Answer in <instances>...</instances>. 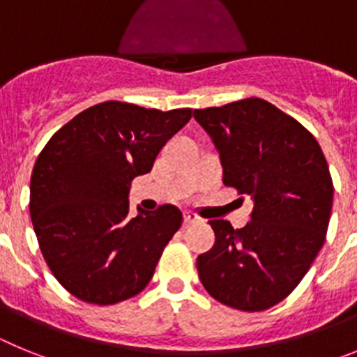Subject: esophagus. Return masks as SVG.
I'll return each instance as SVG.
<instances>
[{
  "instance_id": "esophagus-1",
  "label": "esophagus",
  "mask_w": 357,
  "mask_h": 357,
  "mask_svg": "<svg viewBox=\"0 0 357 357\" xmlns=\"http://www.w3.org/2000/svg\"><path fill=\"white\" fill-rule=\"evenodd\" d=\"M197 222H200V220H198L195 214H191V213L184 214V225H193V223H197Z\"/></svg>"
}]
</instances>
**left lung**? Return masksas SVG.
Listing matches in <instances>:
<instances>
[{
  "label": "left lung",
  "instance_id": "left-lung-1",
  "mask_svg": "<svg viewBox=\"0 0 357 357\" xmlns=\"http://www.w3.org/2000/svg\"><path fill=\"white\" fill-rule=\"evenodd\" d=\"M220 151L223 184L254 200L250 222L211 220L216 241L197 259L213 298L264 311L298 286L326 241L333 178L320 144L291 116L261 98L195 110Z\"/></svg>",
  "mask_w": 357,
  "mask_h": 357
}]
</instances>
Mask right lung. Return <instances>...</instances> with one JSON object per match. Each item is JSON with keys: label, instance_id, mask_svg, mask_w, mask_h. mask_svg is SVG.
<instances>
[{"label": "right lung", "instance_id": "right-lung-1", "mask_svg": "<svg viewBox=\"0 0 357 357\" xmlns=\"http://www.w3.org/2000/svg\"><path fill=\"white\" fill-rule=\"evenodd\" d=\"M125 102L85 109L52 135L30 181V216L44 261L73 296L118 304L146 288L182 225L175 206L128 216L135 176L191 119Z\"/></svg>", "mask_w": 357, "mask_h": 357}]
</instances>
